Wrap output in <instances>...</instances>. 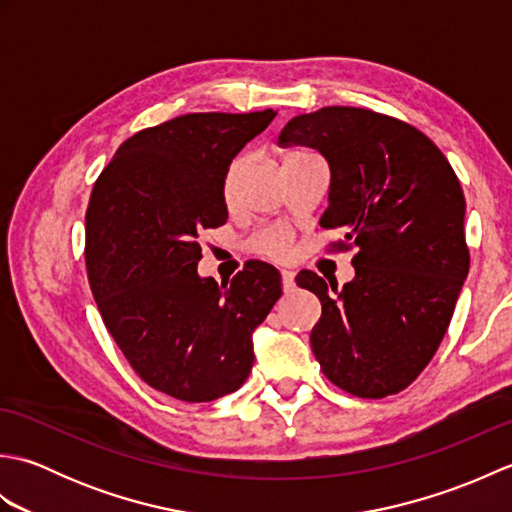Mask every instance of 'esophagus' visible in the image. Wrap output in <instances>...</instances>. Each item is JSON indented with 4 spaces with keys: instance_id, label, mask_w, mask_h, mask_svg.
<instances>
[{
    "instance_id": "1",
    "label": "esophagus",
    "mask_w": 512,
    "mask_h": 512,
    "mask_svg": "<svg viewBox=\"0 0 512 512\" xmlns=\"http://www.w3.org/2000/svg\"><path fill=\"white\" fill-rule=\"evenodd\" d=\"M281 286H284V292L295 290V273L292 270H281Z\"/></svg>"
}]
</instances>
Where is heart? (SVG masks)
<instances>
[{"instance_id": "heart-1", "label": "heart", "mask_w": 512, "mask_h": 512, "mask_svg": "<svg viewBox=\"0 0 512 512\" xmlns=\"http://www.w3.org/2000/svg\"><path fill=\"white\" fill-rule=\"evenodd\" d=\"M297 154L299 151H295V154H290V156H297ZM239 169H242V160H233L224 173L222 195H224L226 204H231V200H233V189H235V180H237ZM290 239H292V233L288 226H284V224L266 226V228H262V231H257L253 237H250V248H253L255 253L266 255L270 259H284L290 250Z\"/></svg>"}]
</instances>
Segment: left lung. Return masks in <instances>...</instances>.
I'll use <instances>...</instances> for the list:
<instances>
[{
	"instance_id": "8db88e82",
	"label": "left lung",
	"mask_w": 512,
	"mask_h": 512,
	"mask_svg": "<svg viewBox=\"0 0 512 512\" xmlns=\"http://www.w3.org/2000/svg\"><path fill=\"white\" fill-rule=\"evenodd\" d=\"M279 145L317 149L330 165L323 228L356 248L354 279L328 290L312 270L297 284L321 301L312 352L325 378L358 398L398 394L436 354L469 275L464 193L420 129L363 107L295 116Z\"/></svg>"
}]
</instances>
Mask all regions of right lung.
<instances>
[{
  "label": "right lung",
  "instance_id": "right-lung-1",
  "mask_svg": "<svg viewBox=\"0 0 512 512\" xmlns=\"http://www.w3.org/2000/svg\"><path fill=\"white\" fill-rule=\"evenodd\" d=\"M277 116L184 114L118 147L85 213V268L107 332L162 394L211 402L244 385L253 330L281 297V275L246 262L228 286L198 275V233L226 222L224 173Z\"/></svg>",
  "mask_w": 512,
  "mask_h": 512
}]
</instances>
